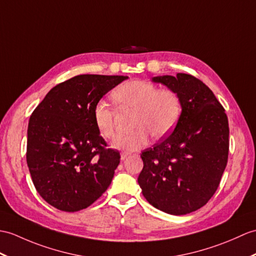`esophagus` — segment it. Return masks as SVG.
Instances as JSON below:
<instances>
[{
    "label": "esophagus",
    "instance_id": "obj_1",
    "mask_svg": "<svg viewBox=\"0 0 256 256\" xmlns=\"http://www.w3.org/2000/svg\"><path fill=\"white\" fill-rule=\"evenodd\" d=\"M128 152H121V160L126 159V158H128Z\"/></svg>",
    "mask_w": 256,
    "mask_h": 256
}]
</instances>
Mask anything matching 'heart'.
Here are the masks:
<instances>
[{
    "label": "heart",
    "mask_w": 256,
    "mask_h": 256,
    "mask_svg": "<svg viewBox=\"0 0 256 256\" xmlns=\"http://www.w3.org/2000/svg\"><path fill=\"white\" fill-rule=\"evenodd\" d=\"M118 110H133V130L118 135L114 142L118 150L134 152L145 146L150 135L164 138L179 120L182 102L179 94L170 88H160L152 82L135 80L126 82L111 92ZM92 120L104 138L116 135V110L104 100H98L92 108Z\"/></svg>",
    "instance_id": "obj_1"
}]
</instances>
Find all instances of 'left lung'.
Listing matches in <instances>:
<instances>
[{"mask_svg": "<svg viewBox=\"0 0 256 256\" xmlns=\"http://www.w3.org/2000/svg\"><path fill=\"white\" fill-rule=\"evenodd\" d=\"M179 94L182 112L174 132L140 154L144 198L171 215L198 210L217 191L228 162L229 124L224 106L190 74L152 78Z\"/></svg>", "mask_w": 256, "mask_h": 256, "instance_id": "left-lung-1", "label": "left lung"}]
</instances>
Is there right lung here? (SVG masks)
Here are the masks:
<instances>
[{"label": "right lung", "mask_w": 256, "mask_h": 256, "mask_svg": "<svg viewBox=\"0 0 256 256\" xmlns=\"http://www.w3.org/2000/svg\"><path fill=\"white\" fill-rule=\"evenodd\" d=\"M126 76L77 75L53 87L29 118L26 159L34 186L62 212L90 206L109 188L120 152L92 120L98 100Z\"/></svg>", "instance_id": "right-lung-1"}]
</instances>
